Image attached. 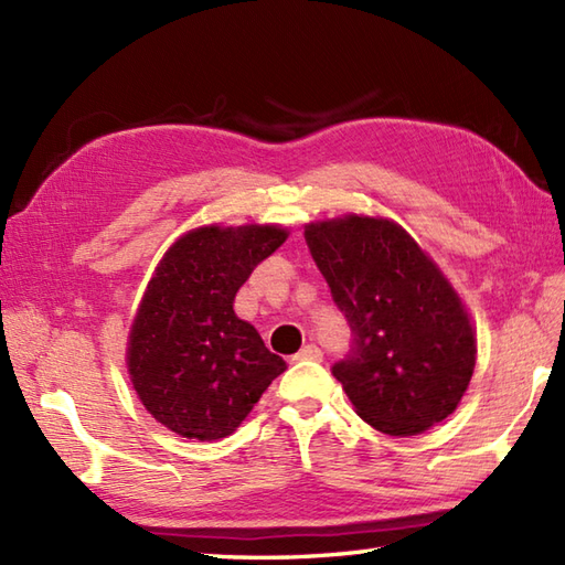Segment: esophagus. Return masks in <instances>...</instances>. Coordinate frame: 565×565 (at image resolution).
Listing matches in <instances>:
<instances>
[{
  "label": "esophagus",
  "instance_id": "1",
  "mask_svg": "<svg viewBox=\"0 0 565 565\" xmlns=\"http://www.w3.org/2000/svg\"><path fill=\"white\" fill-rule=\"evenodd\" d=\"M320 359H322V352L316 344H306L301 352L294 354V362H320Z\"/></svg>",
  "mask_w": 565,
  "mask_h": 565
}]
</instances>
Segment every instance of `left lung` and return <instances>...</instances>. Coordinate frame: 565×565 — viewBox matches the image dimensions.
Masks as SVG:
<instances>
[{
    "mask_svg": "<svg viewBox=\"0 0 565 565\" xmlns=\"http://www.w3.org/2000/svg\"><path fill=\"white\" fill-rule=\"evenodd\" d=\"M310 257L352 330L332 366L359 417L411 437L449 417L476 366V338L449 281L401 225L383 218L310 223Z\"/></svg>",
    "mask_w": 565,
    "mask_h": 565,
    "instance_id": "left-lung-1",
    "label": "left lung"
}]
</instances>
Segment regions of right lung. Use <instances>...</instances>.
<instances>
[{"label":"right lung","instance_id":"right-lung-1","mask_svg":"<svg viewBox=\"0 0 565 565\" xmlns=\"http://www.w3.org/2000/svg\"><path fill=\"white\" fill-rule=\"evenodd\" d=\"M284 239L274 225H209L160 262L130 330L128 371L167 429L201 441L233 435L286 369L233 310L239 286Z\"/></svg>","mask_w":565,"mask_h":565}]
</instances>
